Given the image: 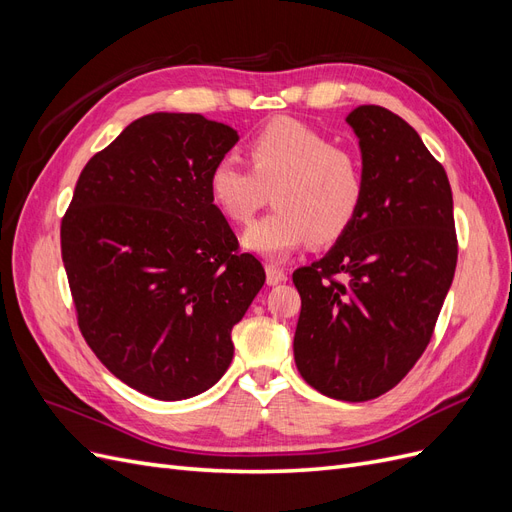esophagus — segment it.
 <instances>
[{
	"label": "esophagus",
	"instance_id": "obj_1",
	"mask_svg": "<svg viewBox=\"0 0 512 512\" xmlns=\"http://www.w3.org/2000/svg\"><path fill=\"white\" fill-rule=\"evenodd\" d=\"M265 273H267V284H269V286H277V284L286 282V273H284L282 269L273 267V265H267V267H265Z\"/></svg>",
	"mask_w": 512,
	"mask_h": 512
}]
</instances>
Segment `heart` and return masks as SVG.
<instances>
[{"label":"heart","instance_id":"obj_1","mask_svg":"<svg viewBox=\"0 0 512 512\" xmlns=\"http://www.w3.org/2000/svg\"><path fill=\"white\" fill-rule=\"evenodd\" d=\"M247 160L224 156L209 173L213 207L232 224H250L269 203L273 211L241 237L243 250L282 262L303 245L335 243L359 215L363 170L348 151L297 119H275L247 143Z\"/></svg>","mask_w":512,"mask_h":512}]
</instances>
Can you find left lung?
Wrapping results in <instances>:
<instances>
[{"label":"left lung","mask_w":512,"mask_h":512,"mask_svg":"<svg viewBox=\"0 0 512 512\" xmlns=\"http://www.w3.org/2000/svg\"><path fill=\"white\" fill-rule=\"evenodd\" d=\"M346 121L359 138L363 205L327 254L292 273L301 294L292 348L316 391L369 401L425 352L453 284L457 237L451 183L416 130L374 104Z\"/></svg>","instance_id":"1"}]
</instances>
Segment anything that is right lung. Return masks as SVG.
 Returning a JSON list of instances; mask_svg holds the SVG:
<instances>
[{"instance_id": "right-lung-1", "label": "right lung", "mask_w": 512, "mask_h": 512, "mask_svg": "<svg viewBox=\"0 0 512 512\" xmlns=\"http://www.w3.org/2000/svg\"><path fill=\"white\" fill-rule=\"evenodd\" d=\"M237 141L196 113L136 119L87 162L61 222L85 342L153 399H190L224 376L232 327L265 284L209 198L211 168Z\"/></svg>"}]
</instances>
